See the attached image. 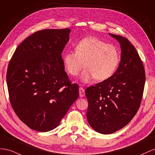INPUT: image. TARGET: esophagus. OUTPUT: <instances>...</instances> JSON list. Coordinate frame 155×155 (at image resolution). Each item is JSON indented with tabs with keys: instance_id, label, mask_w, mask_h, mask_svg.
<instances>
[{
	"instance_id": "obj_1",
	"label": "esophagus",
	"mask_w": 155,
	"mask_h": 155,
	"mask_svg": "<svg viewBox=\"0 0 155 155\" xmlns=\"http://www.w3.org/2000/svg\"><path fill=\"white\" fill-rule=\"evenodd\" d=\"M85 95V90L83 87H79V96L81 97H83Z\"/></svg>"
}]
</instances>
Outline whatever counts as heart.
Listing matches in <instances>:
<instances>
[{"instance_id":"1","label":"heart","mask_w":155,"mask_h":155,"mask_svg":"<svg viewBox=\"0 0 155 155\" xmlns=\"http://www.w3.org/2000/svg\"><path fill=\"white\" fill-rule=\"evenodd\" d=\"M120 52L116 46L95 37L83 38L75 46V52L63 54L65 69L71 76H77L84 67L81 76L84 82L92 78L104 81L116 71L120 62Z\"/></svg>"}]
</instances>
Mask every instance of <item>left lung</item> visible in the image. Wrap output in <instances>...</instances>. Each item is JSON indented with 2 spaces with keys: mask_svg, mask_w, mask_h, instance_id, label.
<instances>
[{
  "mask_svg": "<svg viewBox=\"0 0 155 155\" xmlns=\"http://www.w3.org/2000/svg\"><path fill=\"white\" fill-rule=\"evenodd\" d=\"M120 43L121 61L107 80L86 88L87 119L101 134H112L129 123L138 112L143 97L145 74L135 47L124 37L110 34Z\"/></svg>",
  "mask_w": 155,
  "mask_h": 155,
  "instance_id": "left-lung-1",
  "label": "left lung"
}]
</instances>
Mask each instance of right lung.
<instances>
[{
    "label": "right lung",
    "instance_id": "obj_1",
    "mask_svg": "<svg viewBox=\"0 0 155 155\" xmlns=\"http://www.w3.org/2000/svg\"><path fill=\"white\" fill-rule=\"evenodd\" d=\"M70 32L69 28L34 32L17 47L9 62L11 105L33 130L55 129L78 97V85L69 81L61 57Z\"/></svg>",
    "mask_w": 155,
    "mask_h": 155
}]
</instances>
